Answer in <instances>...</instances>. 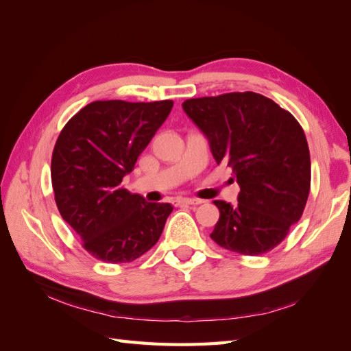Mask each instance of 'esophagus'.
Listing matches in <instances>:
<instances>
[{
	"mask_svg": "<svg viewBox=\"0 0 351 351\" xmlns=\"http://www.w3.org/2000/svg\"><path fill=\"white\" fill-rule=\"evenodd\" d=\"M200 199H189V197H178L176 200V205H200Z\"/></svg>",
	"mask_w": 351,
	"mask_h": 351,
	"instance_id": "34e87169",
	"label": "esophagus"
}]
</instances>
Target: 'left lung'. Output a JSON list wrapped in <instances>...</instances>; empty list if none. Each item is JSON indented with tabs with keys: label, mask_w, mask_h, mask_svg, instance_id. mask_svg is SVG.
I'll return each mask as SVG.
<instances>
[{
	"label": "left lung",
	"mask_w": 351,
	"mask_h": 351,
	"mask_svg": "<svg viewBox=\"0 0 351 351\" xmlns=\"http://www.w3.org/2000/svg\"><path fill=\"white\" fill-rule=\"evenodd\" d=\"M183 110L240 186L236 206L214 202L219 219L210 239L247 256L272 250L300 219L309 196L311 155L302 125L254 92L187 99Z\"/></svg>",
	"instance_id": "8db88e82"
}]
</instances>
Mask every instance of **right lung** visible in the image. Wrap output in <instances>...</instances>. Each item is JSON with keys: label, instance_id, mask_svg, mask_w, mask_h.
Segmentation results:
<instances>
[{"label": "right lung", "instance_id": "right-lung-1", "mask_svg": "<svg viewBox=\"0 0 351 351\" xmlns=\"http://www.w3.org/2000/svg\"><path fill=\"white\" fill-rule=\"evenodd\" d=\"M173 104L95 101L61 130L51 159L56 204L93 258L132 262L161 237L173 206L146 202L121 182Z\"/></svg>", "mask_w": 351, "mask_h": 351}]
</instances>
